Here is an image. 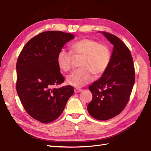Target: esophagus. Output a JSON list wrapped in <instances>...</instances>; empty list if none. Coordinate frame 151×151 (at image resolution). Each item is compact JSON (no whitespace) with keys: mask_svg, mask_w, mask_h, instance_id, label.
<instances>
[{"mask_svg":"<svg viewBox=\"0 0 151 151\" xmlns=\"http://www.w3.org/2000/svg\"><path fill=\"white\" fill-rule=\"evenodd\" d=\"M83 91L81 89H79V88H76L74 89V92L75 93H81V91Z\"/></svg>","mask_w":151,"mask_h":151,"instance_id":"1","label":"esophagus"}]
</instances>
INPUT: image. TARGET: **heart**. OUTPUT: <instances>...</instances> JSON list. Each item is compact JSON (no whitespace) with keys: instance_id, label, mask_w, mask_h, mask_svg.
Instances as JSON below:
<instances>
[{"instance_id":"b5f03b06","label":"heart","mask_w":151,"mask_h":151,"mask_svg":"<svg viewBox=\"0 0 151 151\" xmlns=\"http://www.w3.org/2000/svg\"><path fill=\"white\" fill-rule=\"evenodd\" d=\"M71 51L74 56H83L81 59V68L73 72L67 77L68 84L81 88L89 84L93 79V74L99 76L107 68L110 60V52L104 44L97 41L84 38L72 43ZM73 55L70 52L62 49L57 57V63L63 72H67L72 67Z\"/></svg>"}]
</instances>
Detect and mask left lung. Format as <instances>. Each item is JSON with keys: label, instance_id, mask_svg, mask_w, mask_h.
I'll return each mask as SVG.
<instances>
[{"label": "left lung", "instance_id": "8db88e82", "mask_svg": "<svg viewBox=\"0 0 151 151\" xmlns=\"http://www.w3.org/2000/svg\"><path fill=\"white\" fill-rule=\"evenodd\" d=\"M99 32L113 45V49L106 70L89 86L93 98L87 108L96 119L107 120L120 114L129 101L135 83V70L125 44L115 35Z\"/></svg>", "mask_w": 151, "mask_h": 151}]
</instances>
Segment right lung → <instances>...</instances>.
I'll return each instance as SVG.
<instances>
[{
    "label": "right lung",
    "mask_w": 151,
    "mask_h": 151,
    "mask_svg": "<svg viewBox=\"0 0 151 151\" xmlns=\"http://www.w3.org/2000/svg\"><path fill=\"white\" fill-rule=\"evenodd\" d=\"M73 38L72 34L62 31L41 33L25 45L18 57L17 94L26 111L42 123L58 118L74 93L71 86L53 88L65 81L57 63V54Z\"/></svg>",
    "instance_id": "obj_1"
}]
</instances>
